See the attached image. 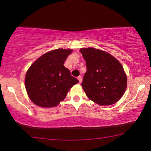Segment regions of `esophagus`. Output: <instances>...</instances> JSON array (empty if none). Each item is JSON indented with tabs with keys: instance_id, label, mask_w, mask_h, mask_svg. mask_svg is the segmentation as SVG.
Wrapping results in <instances>:
<instances>
[{
	"instance_id": "1",
	"label": "esophagus",
	"mask_w": 151,
	"mask_h": 151,
	"mask_svg": "<svg viewBox=\"0 0 151 151\" xmlns=\"http://www.w3.org/2000/svg\"><path fill=\"white\" fill-rule=\"evenodd\" d=\"M77 79H78V80H79V83H81V81H82V77H81V76H79V77H77Z\"/></svg>"
}]
</instances>
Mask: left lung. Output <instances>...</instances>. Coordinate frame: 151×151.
Returning a JSON list of instances; mask_svg holds the SVG:
<instances>
[{"mask_svg": "<svg viewBox=\"0 0 151 151\" xmlns=\"http://www.w3.org/2000/svg\"><path fill=\"white\" fill-rule=\"evenodd\" d=\"M80 52L86 65L81 86L88 98L99 105L115 104L127 88V76L121 63L100 49L83 48Z\"/></svg>", "mask_w": 151, "mask_h": 151, "instance_id": "8db88e82", "label": "left lung"}]
</instances>
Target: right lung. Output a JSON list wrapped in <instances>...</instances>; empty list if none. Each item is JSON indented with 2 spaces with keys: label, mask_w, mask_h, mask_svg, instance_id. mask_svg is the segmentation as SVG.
<instances>
[{
  "label": "right lung",
  "mask_w": 151,
  "mask_h": 151,
  "mask_svg": "<svg viewBox=\"0 0 151 151\" xmlns=\"http://www.w3.org/2000/svg\"><path fill=\"white\" fill-rule=\"evenodd\" d=\"M72 51L63 49L49 51L30 65L25 77V87L36 105L57 106L65 98L70 88L79 83L63 65Z\"/></svg>",
  "instance_id": "1"
}]
</instances>
